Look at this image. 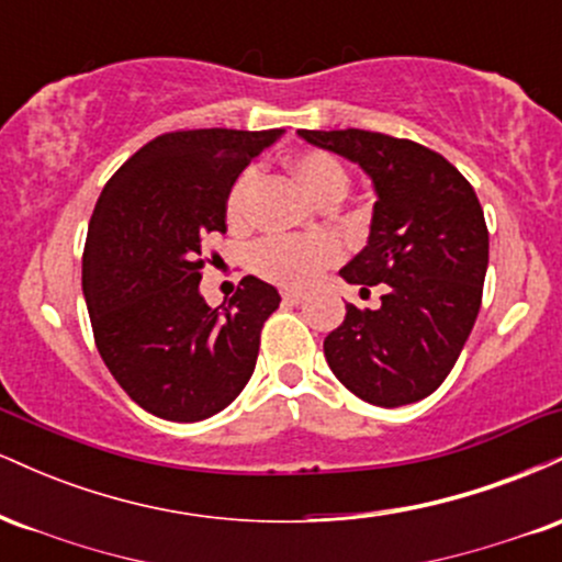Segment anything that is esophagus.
Returning <instances> with one entry per match:
<instances>
[{
  "instance_id": "esophagus-1",
  "label": "esophagus",
  "mask_w": 562,
  "mask_h": 562,
  "mask_svg": "<svg viewBox=\"0 0 562 562\" xmlns=\"http://www.w3.org/2000/svg\"><path fill=\"white\" fill-rule=\"evenodd\" d=\"M306 295L301 293V290H282V301L285 303H301Z\"/></svg>"
}]
</instances>
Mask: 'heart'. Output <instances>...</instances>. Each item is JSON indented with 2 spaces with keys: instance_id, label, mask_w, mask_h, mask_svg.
Returning a JSON list of instances; mask_svg holds the SVG:
<instances>
[{
  "instance_id": "heart-1",
  "label": "heart",
  "mask_w": 562,
  "mask_h": 562,
  "mask_svg": "<svg viewBox=\"0 0 562 562\" xmlns=\"http://www.w3.org/2000/svg\"><path fill=\"white\" fill-rule=\"evenodd\" d=\"M290 169L301 179L303 187L314 198L338 200L346 192L348 173L333 153L325 150H303L290 158ZM259 182L256 169H245L229 187L227 214L232 222H240L248 214V200L254 195V187ZM340 259V245L330 235H306V237H263L250 248L248 263L254 274L261 280L277 282V285L303 288L317 280L325 267Z\"/></svg>"
}]
</instances>
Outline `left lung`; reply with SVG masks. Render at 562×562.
Returning a JSON list of instances; mask_svg holds the SVG:
<instances>
[{
    "label": "left lung",
    "mask_w": 562,
    "mask_h": 562,
    "mask_svg": "<svg viewBox=\"0 0 562 562\" xmlns=\"http://www.w3.org/2000/svg\"><path fill=\"white\" fill-rule=\"evenodd\" d=\"M299 137L357 164L378 195L370 240L340 277L362 293L383 288L380 308L348 303L325 338L327 364L364 402H420L449 375L479 317L488 229L475 190L417 142L364 128Z\"/></svg>",
    "instance_id": "1"
}]
</instances>
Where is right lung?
Here are the masks:
<instances>
[{
  "instance_id": "obj_1",
  "label": "right lung",
  "mask_w": 562,
  "mask_h": 562,
  "mask_svg": "<svg viewBox=\"0 0 562 562\" xmlns=\"http://www.w3.org/2000/svg\"><path fill=\"white\" fill-rule=\"evenodd\" d=\"M282 128H192L147 142L94 205L81 288L94 344L142 409L198 423L240 396L280 293L243 277L229 303L200 295L203 248L227 232V195Z\"/></svg>"
}]
</instances>
